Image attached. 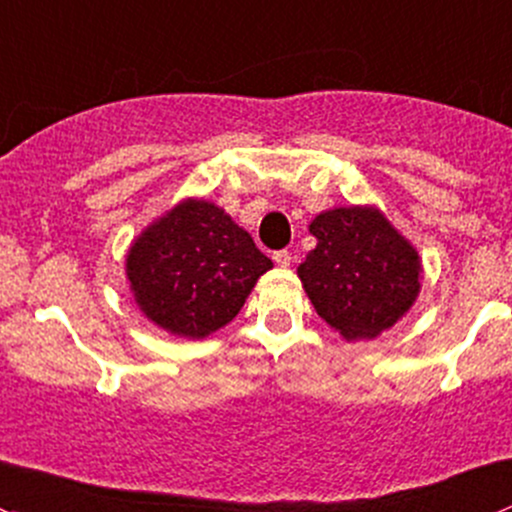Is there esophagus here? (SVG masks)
Instances as JSON below:
<instances>
[{"mask_svg": "<svg viewBox=\"0 0 512 512\" xmlns=\"http://www.w3.org/2000/svg\"><path fill=\"white\" fill-rule=\"evenodd\" d=\"M273 261H276L281 268H286V266H291L293 256H291V251H288V249H281V251H276V254H273Z\"/></svg>", "mask_w": 512, "mask_h": 512, "instance_id": "obj_1", "label": "esophagus"}]
</instances>
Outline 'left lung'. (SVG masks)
I'll list each match as a JSON object with an SVG mask.
<instances>
[{
	"mask_svg": "<svg viewBox=\"0 0 512 512\" xmlns=\"http://www.w3.org/2000/svg\"><path fill=\"white\" fill-rule=\"evenodd\" d=\"M318 246L298 266L310 303L345 340L377 337L416 300L421 263L377 209L342 207L313 219Z\"/></svg>",
	"mask_w": 512,
	"mask_h": 512,
	"instance_id": "8db88e82",
	"label": "left lung"
}]
</instances>
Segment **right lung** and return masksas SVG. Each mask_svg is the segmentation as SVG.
I'll list each match as a JSON object with an SVG mask.
<instances>
[{
  "label": "right lung",
  "instance_id": "right-lung-1",
  "mask_svg": "<svg viewBox=\"0 0 512 512\" xmlns=\"http://www.w3.org/2000/svg\"><path fill=\"white\" fill-rule=\"evenodd\" d=\"M125 268L152 323L182 337H207L236 318L273 263L224 209L187 199L142 231Z\"/></svg>",
  "mask_w": 512,
  "mask_h": 512
}]
</instances>
